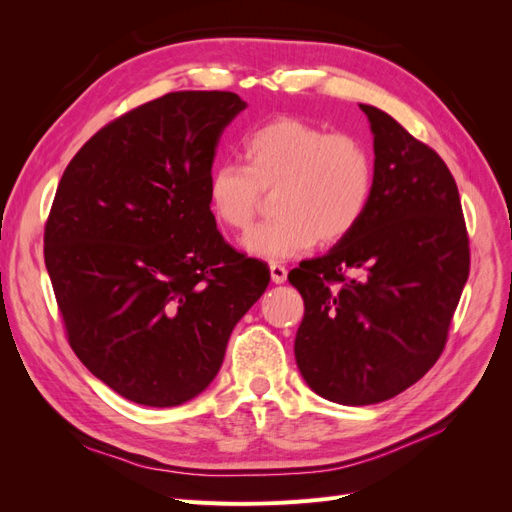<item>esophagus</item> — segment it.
<instances>
[{
    "mask_svg": "<svg viewBox=\"0 0 512 512\" xmlns=\"http://www.w3.org/2000/svg\"><path fill=\"white\" fill-rule=\"evenodd\" d=\"M269 269H271V280H273L275 284H284V282H286L288 271H286L284 265H280V262H271Z\"/></svg>",
    "mask_w": 512,
    "mask_h": 512,
    "instance_id": "34e87169",
    "label": "esophagus"
}]
</instances>
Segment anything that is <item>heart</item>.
<instances>
[{"label": "heart", "mask_w": 512, "mask_h": 512, "mask_svg": "<svg viewBox=\"0 0 512 512\" xmlns=\"http://www.w3.org/2000/svg\"><path fill=\"white\" fill-rule=\"evenodd\" d=\"M245 166L222 162L209 173L213 218L247 232L273 194L275 218L252 230L247 252L265 260L331 245L359 226L374 192V158L346 132H327L299 117H277L243 138Z\"/></svg>", "instance_id": "heart-1"}]
</instances>
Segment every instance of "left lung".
<instances>
[{"mask_svg":"<svg viewBox=\"0 0 512 512\" xmlns=\"http://www.w3.org/2000/svg\"><path fill=\"white\" fill-rule=\"evenodd\" d=\"M374 192L363 220L288 273L305 314L294 356L320 397L367 406L406 391L440 359L470 275V239L444 160L376 106Z\"/></svg>","mask_w":512,"mask_h":512,"instance_id":"8db88e82","label":"left lung"}]
</instances>
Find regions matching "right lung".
I'll use <instances>...</instances> for the list:
<instances>
[{
    "label": "right lung",
    "instance_id": "add662e5",
    "mask_svg": "<svg viewBox=\"0 0 512 512\" xmlns=\"http://www.w3.org/2000/svg\"><path fill=\"white\" fill-rule=\"evenodd\" d=\"M245 108L232 91H170L106 123L70 160L44 224L68 344L134 404L205 391L271 273L220 235L207 181Z\"/></svg>",
    "mask_w": 512,
    "mask_h": 512
}]
</instances>
